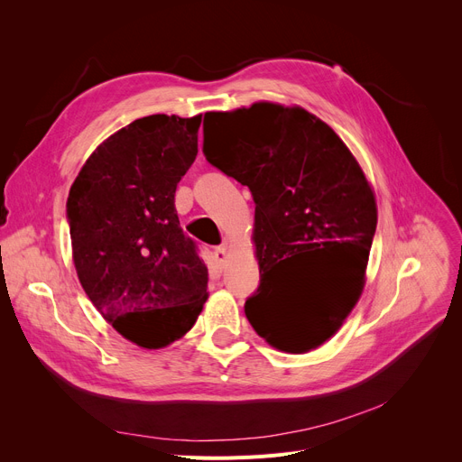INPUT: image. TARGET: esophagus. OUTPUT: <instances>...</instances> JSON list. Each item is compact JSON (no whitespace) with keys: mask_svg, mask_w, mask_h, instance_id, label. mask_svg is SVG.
I'll return each mask as SVG.
<instances>
[{"mask_svg":"<svg viewBox=\"0 0 462 462\" xmlns=\"http://www.w3.org/2000/svg\"><path fill=\"white\" fill-rule=\"evenodd\" d=\"M226 258H228V249H226V245H221V247L215 249V260H217V263H225Z\"/></svg>","mask_w":462,"mask_h":462,"instance_id":"esophagus-1","label":"esophagus"}]
</instances>
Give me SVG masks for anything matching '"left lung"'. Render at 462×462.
I'll return each mask as SVG.
<instances>
[{"label": "left lung", "instance_id": "obj_1", "mask_svg": "<svg viewBox=\"0 0 462 462\" xmlns=\"http://www.w3.org/2000/svg\"><path fill=\"white\" fill-rule=\"evenodd\" d=\"M219 129L207 142L205 119ZM206 159L247 185L256 204L260 286L245 301L270 346L305 354L341 329L365 286L376 230L374 190L328 124L294 105L258 101L206 112ZM303 257L305 264H294Z\"/></svg>", "mask_w": 462, "mask_h": 462}]
</instances>
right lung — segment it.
Here are the masks:
<instances>
[{"label":"right lung","mask_w":462,"mask_h":462,"mask_svg":"<svg viewBox=\"0 0 462 462\" xmlns=\"http://www.w3.org/2000/svg\"><path fill=\"white\" fill-rule=\"evenodd\" d=\"M202 114L134 119L97 145L70 187L72 262L84 292L127 341L159 350L208 301V265L180 226L176 187L199 153Z\"/></svg>","instance_id":"add662e5"}]
</instances>
